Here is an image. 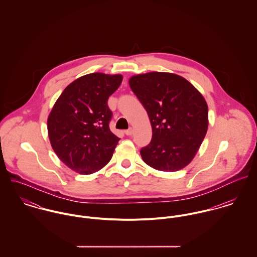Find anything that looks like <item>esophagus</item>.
Listing matches in <instances>:
<instances>
[{"instance_id": "34e87169", "label": "esophagus", "mask_w": 257, "mask_h": 257, "mask_svg": "<svg viewBox=\"0 0 257 257\" xmlns=\"http://www.w3.org/2000/svg\"><path fill=\"white\" fill-rule=\"evenodd\" d=\"M124 134H125L126 136H132V135L134 134V130L131 127V128H128V130H126V131L124 132Z\"/></svg>"}]
</instances>
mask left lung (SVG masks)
<instances>
[{
	"mask_svg": "<svg viewBox=\"0 0 257 257\" xmlns=\"http://www.w3.org/2000/svg\"><path fill=\"white\" fill-rule=\"evenodd\" d=\"M130 86L152 127L151 142L141 149L144 161L166 172L187 166L208 130V105L202 94L183 77L166 72L135 75Z\"/></svg>",
	"mask_w": 257,
	"mask_h": 257,
	"instance_id": "8db88e82",
	"label": "left lung"
}]
</instances>
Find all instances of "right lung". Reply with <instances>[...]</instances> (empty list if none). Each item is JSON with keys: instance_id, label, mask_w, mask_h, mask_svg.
<instances>
[{"instance_id": "right-lung-1", "label": "right lung", "mask_w": 257, "mask_h": 257, "mask_svg": "<svg viewBox=\"0 0 257 257\" xmlns=\"http://www.w3.org/2000/svg\"><path fill=\"white\" fill-rule=\"evenodd\" d=\"M122 76L91 73L69 84L47 119L51 147L70 169L88 175L110 161L119 139L110 132L108 99Z\"/></svg>"}]
</instances>
